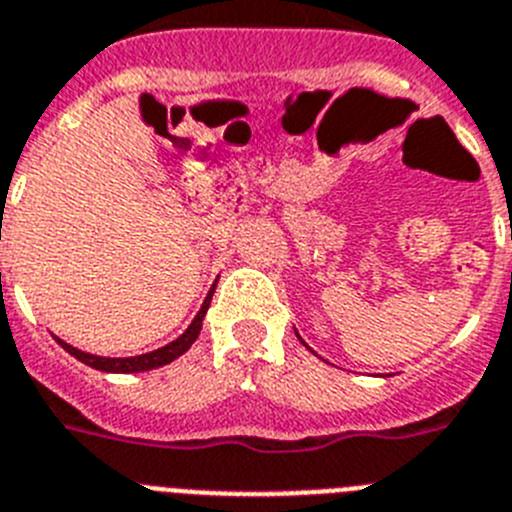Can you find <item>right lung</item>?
I'll return each instance as SVG.
<instances>
[{
	"mask_svg": "<svg viewBox=\"0 0 512 512\" xmlns=\"http://www.w3.org/2000/svg\"><path fill=\"white\" fill-rule=\"evenodd\" d=\"M214 288L216 285H211L209 296L204 298V306H201V311L196 313V319L191 321V326H188V329L178 336L176 342L165 344V347L155 349V352L137 354V357H99V354H89V352H81V349L71 347V344H66L63 339H58V336H55V342L61 344V347L66 349L71 357H76L78 362H84V365L94 367V370H101V372H145V370H155V367L170 365L173 359H178L183 352H188V347H191V344L199 339L201 324H204V316L211 306Z\"/></svg>",
	"mask_w": 512,
	"mask_h": 512,
	"instance_id": "obj_1",
	"label": "right lung"
}]
</instances>
